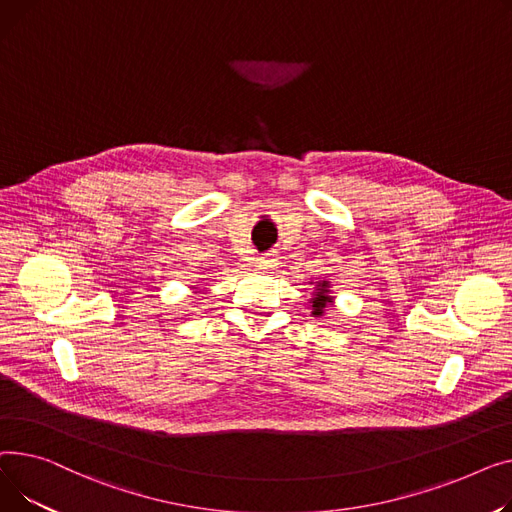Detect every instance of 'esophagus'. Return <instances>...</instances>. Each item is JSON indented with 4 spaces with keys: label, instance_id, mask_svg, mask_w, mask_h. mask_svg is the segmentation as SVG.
I'll return each mask as SVG.
<instances>
[{
    "label": "esophagus",
    "instance_id": "1",
    "mask_svg": "<svg viewBox=\"0 0 512 512\" xmlns=\"http://www.w3.org/2000/svg\"><path fill=\"white\" fill-rule=\"evenodd\" d=\"M256 264H258L260 268H264V270H270V268H275V266L279 264V262H277V254H275V252H266V254L258 256Z\"/></svg>",
    "mask_w": 512,
    "mask_h": 512
}]
</instances>
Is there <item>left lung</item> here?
I'll return each mask as SVG.
<instances>
[{"label":"left lung","mask_w":512,"mask_h":512,"mask_svg":"<svg viewBox=\"0 0 512 512\" xmlns=\"http://www.w3.org/2000/svg\"><path fill=\"white\" fill-rule=\"evenodd\" d=\"M330 302V295H328V289H326V283H320L318 289H316V295L312 297V314L314 316H322L326 304Z\"/></svg>","instance_id":"1"}]
</instances>
